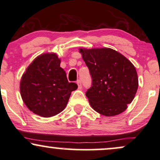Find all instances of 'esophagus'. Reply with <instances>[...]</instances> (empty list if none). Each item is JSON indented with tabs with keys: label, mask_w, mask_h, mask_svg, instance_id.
<instances>
[{
	"label": "esophagus",
	"mask_w": 160,
	"mask_h": 160,
	"mask_svg": "<svg viewBox=\"0 0 160 160\" xmlns=\"http://www.w3.org/2000/svg\"><path fill=\"white\" fill-rule=\"evenodd\" d=\"M77 84H78V88L81 89V88H82V82H81V80H77Z\"/></svg>",
	"instance_id": "1"
}]
</instances>
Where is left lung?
Returning a JSON list of instances; mask_svg holds the SVG:
<instances>
[{
	"mask_svg": "<svg viewBox=\"0 0 160 160\" xmlns=\"http://www.w3.org/2000/svg\"><path fill=\"white\" fill-rule=\"evenodd\" d=\"M79 52L92 78L91 87L85 93L92 108L108 117L124 112L138 86L132 63L109 48H80Z\"/></svg>",
	"mask_w": 160,
	"mask_h": 160,
	"instance_id": "left-lung-1",
	"label": "left lung"
}]
</instances>
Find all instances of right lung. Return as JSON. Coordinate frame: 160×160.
<instances>
[{
  "label": "right lung",
  "mask_w": 160,
  "mask_h": 160,
  "mask_svg": "<svg viewBox=\"0 0 160 160\" xmlns=\"http://www.w3.org/2000/svg\"><path fill=\"white\" fill-rule=\"evenodd\" d=\"M61 60L54 53L35 58L26 69L20 82V92L26 106L43 118L59 114L67 106L71 92L78 85L69 82Z\"/></svg>",
  "instance_id": "add662e5"
}]
</instances>
